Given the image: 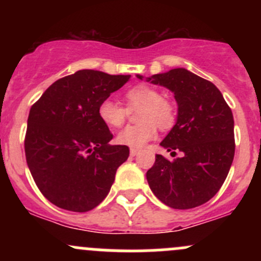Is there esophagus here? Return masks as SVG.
<instances>
[{
    "mask_svg": "<svg viewBox=\"0 0 261 261\" xmlns=\"http://www.w3.org/2000/svg\"><path fill=\"white\" fill-rule=\"evenodd\" d=\"M139 152H140V150H139V149H134V147H133V149H130V155H131V156H136V155H138Z\"/></svg>",
    "mask_w": 261,
    "mask_h": 261,
    "instance_id": "esophagus-1",
    "label": "esophagus"
}]
</instances>
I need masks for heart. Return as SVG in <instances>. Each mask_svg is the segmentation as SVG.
<instances>
[{
	"instance_id": "1",
	"label": "heart",
	"mask_w": 261,
	"mask_h": 261,
	"mask_svg": "<svg viewBox=\"0 0 261 261\" xmlns=\"http://www.w3.org/2000/svg\"><path fill=\"white\" fill-rule=\"evenodd\" d=\"M128 110L140 109L136 115L139 123L126 126L118 133L117 143L130 147H141L156 136V127L169 130L177 118V110L170 99L162 97L156 88L138 84L125 92ZM127 111L111 99H105L98 107V116L110 127H120L126 120Z\"/></svg>"
}]
</instances>
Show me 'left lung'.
I'll return each mask as SVG.
<instances>
[{
  "instance_id": "8db88e82",
  "label": "left lung",
  "mask_w": 261,
  "mask_h": 261,
  "mask_svg": "<svg viewBox=\"0 0 261 261\" xmlns=\"http://www.w3.org/2000/svg\"><path fill=\"white\" fill-rule=\"evenodd\" d=\"M138 78L143 80L141 75ZM174 93L177 122L160 145L174 160L156 154L146 172L152 193L175 210L206 203L220 191L235 155L233 116L222 93L210 81L175 68L146 78Z\"/></svg>"
}]
</instances>
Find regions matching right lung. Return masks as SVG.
I'll use <instances>...</instances> for the list:
<instances>
[{
    "instance_id": "right-lung-1",
    "label": "right lung",
    "mask_w": 261,
    "mask_h": 261,
    "mask_svg": "<svg viewBox=\"0 0 261 261\" xmlns=\"http://www.w3.org/2000/svg\"><path fill=\"white\" fill-rule=\"evenodd\" d=\"M130 75L83 69L60 78L31 106L25 136L26 163L43 196L57 207L87 212L111 189L126 162V145H110L98 107Z\"/></svg>"
}]
</instances>
